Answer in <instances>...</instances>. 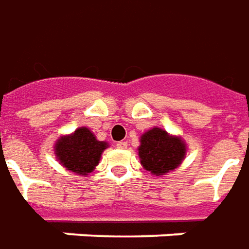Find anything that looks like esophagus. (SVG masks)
Instances as JSON below:
<instances>
[{
	"label": "esophagus",
	"instance_id": "obj_1",
	"mask_svg": "<svg viewBox=\"0 0 249 249\" xmlns=\"http://www.w3.org/2000/svg\"><path fill=\"white\" fill-rule=\"evenodd\" d=\"M126 147H128V143H126V142H124V140H121V142H118L117 143V148L124 150V148H126Z\"/></svg>",
	"mask_w": 249,
	"mask_h": 249
}]
</instances>
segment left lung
Wrapping results in <instances>:
<instances>
[{
    "label": "left lung",
    "mask_w": 249,
    "mask_h": 249,
    "mask_svg": "<svg viewBox=\"0 0 249 249\" xmlns=\"http://www.w3.org/2000/svg\"><path fill=\"white\" fill-rule=\"evenodd\" d=\"M138 151L143 167L155 176H162L181 165L187 144L181 138L155 126L142 135Z\"/></svg>",
    "instance_id": "1"
}]
</instances>
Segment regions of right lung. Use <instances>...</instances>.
I'll list each match as a JSON object with an SVG mask.
<instances>
[{
    "label": "right lung",
    "instance_id": "obj_1",
    "mask_svg": "<svg viewBox=\"0 0 249 249\" xmlns=\"http://www.w3.org/2000/svg\"><path fill=\"white\" fill-rule=\"evenodd\" d=\"M107 147L106 142H99L89 128L82 126L71 135L61 136L54 144V154L67 170L87 176L99 163Z\"/></svg>",
    "mask_w": 249,
    "mask_h": 249
}]
</instances>
